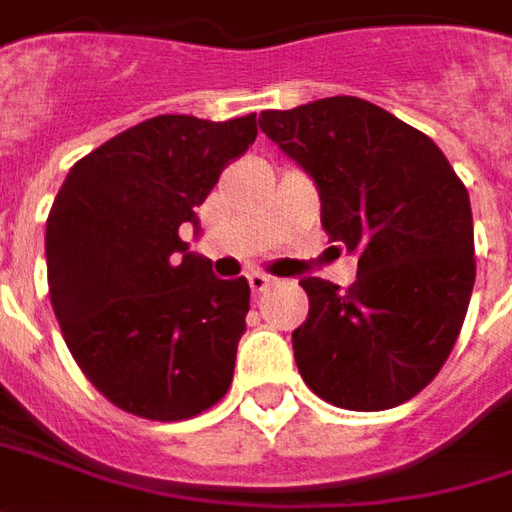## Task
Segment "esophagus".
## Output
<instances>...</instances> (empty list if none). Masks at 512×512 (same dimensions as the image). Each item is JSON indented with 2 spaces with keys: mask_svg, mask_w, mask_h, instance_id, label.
<instances>
[{
  "mask_svg": "<svg viewBox=\"0 0 512 512\" xmlns=\"http://www.w3.org/2000/svg\"><path fill=\"white\" fill-rule=\"evenodd\" d=\"M248 284H250V290L256 292V295H262V292H267V287H273V284H276V278L267 276V273H250Z\"/></svg>",
  "mask_w": 512,
  "mask_h": 512,
  "instance_id": "34e87169",
  "label": "esophagus"
}]
</instances>
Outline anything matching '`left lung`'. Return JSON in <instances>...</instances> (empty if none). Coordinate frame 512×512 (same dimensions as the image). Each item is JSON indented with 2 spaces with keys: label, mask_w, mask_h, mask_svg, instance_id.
<instances>
[{
  "label": "left lung",
  "mask_w": 512,
  "mask_h": 512,
  "mask_svg": "<svg viewBox=\"0 0 512 512\" xmlns=\"http://www.w3.org/2000/svg\"><path fill=\"white\" fill-rule=\"evenodd\" d=\"M259 128L317 183L331 242L359 256L340 290L303 278L295 365L334 407L379 412L418 396L463 329L477 262L468 189L426 133L359 97L262 111Z\"/></svg>",
  "instance_id": "1"
}]
</instances>
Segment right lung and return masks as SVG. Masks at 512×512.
<instances>
[{
    "label": "right lung",
    "mask_w": 512,
    "mask_h": 512,
    "mask_svg": "<svg viewBox=\"0 0 512 512\" xmlns=\"http://www.w3.org/2000/svg\"><path fill=\"white\" fill-rule=\"evenodd\" d=\"M256 133V114L153 116L80 158L49 209L52 309L74 362L119 410L186 421L231 387L248 281L214 278L178 231L197 225Z\"/></svg>",
    "instance_id": "1"
}]
</instances>
